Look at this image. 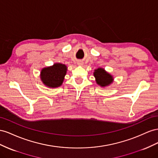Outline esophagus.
<instances>
[{
    "label": "esophagus",
    "instance_id": "obj_1",
    "mask_svg": "<svg viewBox=\"0 0 158 158\" xmlns=\"http://www.w3.org/2000/svg\"><path fill=\"white\" fill-rule=\"evenodd\" d=\"M77 64L79 65H82L83 64V62L82 61H77Z\"/></svg>",
    "mask_w": 158,
    "mask_h": 158
}]
</instances>
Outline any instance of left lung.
Returning a JSON list of instances; mask_svg holds the SVG:
<instances>
[{
	"mask_svg": "<svg viewBox=\"0 0 158 158\" xmlns=\"http://www.w3.org/2000/svg\"><path fill=\"white\" fill-rule=\"evenodd\" d=\"M94 76L96 79L97 84L101 87L107 86L113 81L112 77L109 73H108L106 71H105L104 69L102 68H98L94 71Z\"/></svg>",
	"mask_w": 158,
	"mask_h": 158,
	"instance_id": "obj_1",
	"label": "left lung"
}]
</instances>
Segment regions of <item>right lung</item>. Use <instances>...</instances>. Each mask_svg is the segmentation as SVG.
Masks as SVG:
<instances>
[{
	"label": "right lung",
	"mask_w": 158,
	"mask_h": 158,
	"mask_svg": "<svg viewBox=\"0 0 158 158\" xmlns=\"http://www.w3.org/2000/svg\"><path fill=\"white\" fill-rule=\"evenodd\" d=\"M66 71L67 67L65 65L56 64L42 70L41 79L44 85L49 87H58L64 81Z\"/></svg>",
	"instance_id": "1"
}]
</instances>
